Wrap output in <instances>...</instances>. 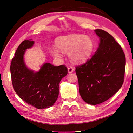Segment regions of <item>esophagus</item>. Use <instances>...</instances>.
<instances>
[{"mask_svg":"<svg viewBox=\"0 0 133 133\" xmlns=\"http://www.w3.org/2000/svg\"><path fill=\"white\" fill-rule=\"evenodd\" d=\"M68 73H72V72H73V71H74V68L72 66H69L68 68Z\"/></svg>","mask_w":133,"mask_h":133,"instance_id":"1","label":"esophagus"}]
</instances>
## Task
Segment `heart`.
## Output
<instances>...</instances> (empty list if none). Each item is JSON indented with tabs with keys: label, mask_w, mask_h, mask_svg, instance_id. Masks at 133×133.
I'll use <instances>...</instances> for the list:
<instances>
[{
	"label": "heart",
	"mask_w": 133,
	"mask_h": 133,
	"mask_svg": "<svg viewBox=\"0 0 133 133\" xmlns=\"http://www.w3.org/2000/svg\"><path fill=\"white\" fill-rule=\"evenodd\" d=\"M58 49L51 48L50 52L54 57L59 58L63 52H69L70 58L75 62H82L89 57L93 48V43L87 35L71 34L62 36L56 40Z\"/></svg>",
	"instance_id": "1"
}]
</instances>
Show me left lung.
Returning <instances> with one entry per match:
<instances>
[{
	"mask_svg": "<svg viewBox=\"0 0 133 133\" xmlns=\"http://www.w3.org/2000/svg\"><path fill=\"white\" fill-rule=\"evenodd\" d=\"M94 31L100 38L99 47L86 63L75 67L80 96L91 105L105 102L118 92L125 71V57L121 46L108 32Z\"/></svg>",
	"mask_w": 133,
	"mask_h": 133,
	"instance_id": "obj_1",
	"label": "left lung"
}]
</instances>
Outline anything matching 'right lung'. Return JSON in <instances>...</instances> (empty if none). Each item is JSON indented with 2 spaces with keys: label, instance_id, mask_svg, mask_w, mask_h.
I'll return each mask as SVG.
<instances>
[{
  "label": "right lung",
  "instance_id": "right-lung-1",
  "mask_svg": "<svg viewBox=\"0 0 133 133\" xmlns=\"http://www.w3.org/2000/svg\"><path fill=\"white\" fill-rule=\"evenodd\" d=\"M34 43L25 40L16 50L10 65L12 84L17 94L27 104L37 109L48 108L58 98L59 83L67 75L68 69L65 65L54 66L46 63L38 72L29 70L23 56Z\"/></svg>",
  "mask_w": 133,
  "mask_h": 133
}]
</instances>
